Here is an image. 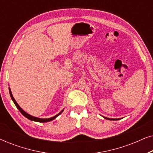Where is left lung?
Instances as JSON below:
<instances>
[{
    "instance_id": "obj_1",
    "label": "left lung",
    "mask_w": 153,
    "mask_h": 153,
    "mask_svg": "<svg viewBox=\"0 0 153 153\" xmlns=\"http://www.w3.org/2000/svg\"><path fill=\"white\" fill-rule=\"evenodd\" d=\"M104 118L106 119V120H118L119 119H120V118H106V117H104Z\"/></svg>"
}]
</instances>
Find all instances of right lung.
<instances>
[{
	"mask_svg": "<svg viewBox=\"0 0 153 153\" xmlns=\"http://www.w3.org/2000/svg\"><path fill=\"white\" fill-rule=\"evenodd\" d=\"M9 92H10V97H11L12 101H13V102L14 103V104H15V106H16V108H18L19 110V111L22 113V114L23 115V116H24L25 117H26V118L29 119V120H32V121H35V122H39V123H47V122H49V121H51L55 119L56 117H58V116H59L60 114H62V112L63 111L64 109H62L61 111H60L59 114H58L57 115H56L55 116L53 117H51V118H37V117H35V116H31V115L28 114V113H26V111H24V110L22 109V108L20 107V106L19 105V104H17V102H16V100H14V98L13 97V95H12V92H11V90H10V88H9Z\"/></svg>",
	"mask_w": 153,
	"mask_h": 153,
	"instance_id": "1",
	"label": "right lung"
}]
</instances>
